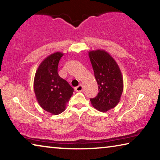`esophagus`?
I'll use <instances>...</instances> for the list:
<instances>
[{"label":"esophagus","mask_w":160,"mask_h":160,"mask_svg":"<svg viewBox=\"0 0 160 160\" xmlns=\"http://www.w3.org/2000/svg\"><path fill=\"white\" fill-rule=\"evenodd\" d=\"M82 89H83V86L82 85H78V87H76V88H75V90L76 92H82Z\"/></svg>","instance_id":"esophagus-1"}]
</instances>
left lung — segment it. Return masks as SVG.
<instances>
[{"instance_id":"left-lung-1","label":"left lung","mask_w":160,"mask_h":160,"mask_svg":"<svg viewBox=\"0 0 160 160\" xmlns=\"http://www.w3.org/2000/svg\"><path fill=\"white\" fill-rule=\"evenodd\" d=\"M99 93L90 99L91 104L99 112H107L120 101L123 90V80L117 63L106 51L97 49L88 52Z\"/></svg>"}]
</instances>
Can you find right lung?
I'll return each instance as SVG.
<instances>
[{
	"label": "right lung",
	"mask_w": 160,
	"mask_h": 160,
	"mask_svg": "<svg viewBox=\"0 0 160 160\" xmlns=\"http://www.w3.org/2000/svg\"><path fill=\"white\" fill-rule=\"evenodd\" d=\"M63 56L61 52L51 54L38 67L34 80V90L43 109L54 115L65 111L73 94V88L58 73V65Z\"/></svg>",
	"instance_id": "obj_1"
}]
</instances>
